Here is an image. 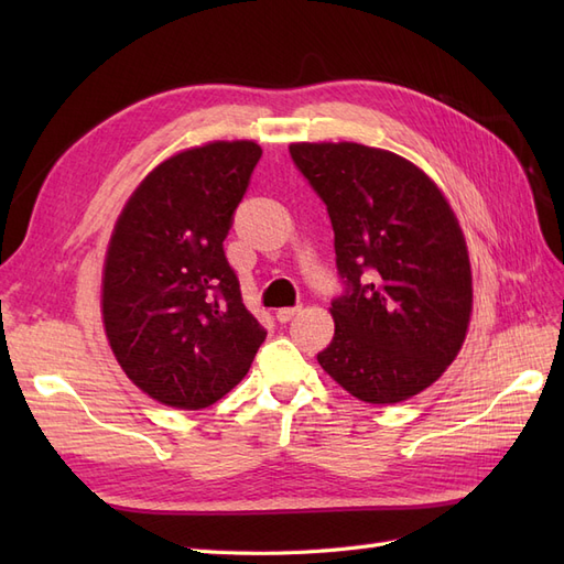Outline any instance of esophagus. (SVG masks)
<instances>
[{
  "instance_id": "1",
  "label": "esophagus",
  "mask_w": 564,
  "mask_h": 564,
  "mask_svg": "<svg viewBox=\"0 0 564 564\" xmlns=\"http://www.w3.org/2000/svg\"><path fill=\"white\" fill-rule=\"evenodd\" d=\"M299 313H301V305H292V308H280V311H278V319H280L282 324H286V322H292Z\"/></svg>"
}]
</instances>
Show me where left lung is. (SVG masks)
Wrapping results in <instances>:
<instances>
[{
	"label": "left lung",
	"instance_id": "8db88e82",
	"mask_svg": "<svg viewBox=\"0 0 564 564\" xmlns=\"http://www.w3.org/2000/svg\"><path fill=\"white\" fill-rule=\"evenodd\" d=\"M289 155L327 207L344 284L317 362L362 402L416 395L452 365L470 319V263L454 212L392 152L294 143Z\"/></svg>",
	"mask_w": 564,
	"mask_h": 564
}]
</instances>
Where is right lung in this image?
<instances>
[{"label": "right lung", "mask_w": 564, "mask_h": 564, "mask_svg": "<svg viewBox=\"0 0 564 564\" xmlns=\"http://www.w3.org/2000/svg\"><path fill=\"white\" fill-rule=\"evenodd\" d=\"M261 155L251 141L178 152L139 185L110 237V348L127 377L162 404H214L245 379L265 340L224 251Z\"/></svg>", "instance_id": "right-lung-1"}]
</instances>
